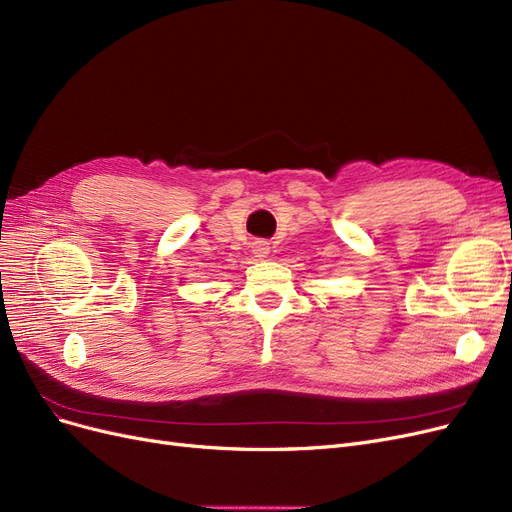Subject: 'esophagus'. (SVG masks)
<instances>
[{"label": "esophagus", "instance_id": "34e87169", "mask_svg": "<svg viewBox=\"0 0 512 512\" xmlns=\"http://www.w3.org/2000/svg\"><path fill=\"white\" fill-rule=\"evenodd\" d=\"M252 252L256 254V258H264L269 254V243L267 241H254Z\"/></svg>", "mask_w": 512, "mask_h": 512}]
</instances>
